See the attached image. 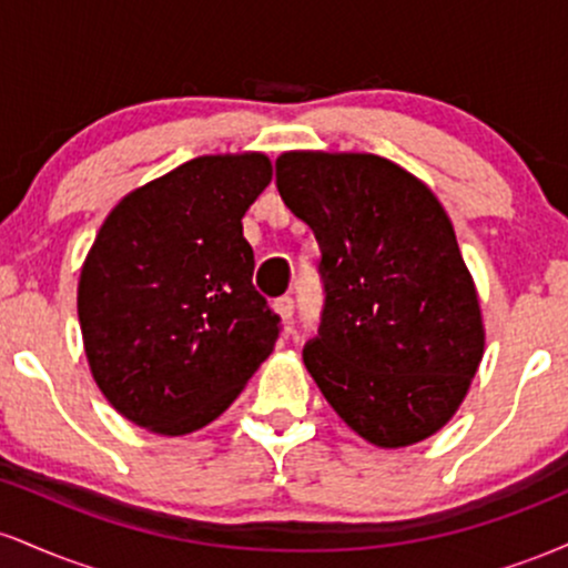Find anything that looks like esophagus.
<instances>
[{
  "instance_id": "obj_1",
  "label": "esophagus",
  "mask_w": 568,
  "mask_h": 568,
  "mask_svg": "<svg viewBox=\"0 0 568 568\" xmlns=\"http://www.w3.org/2000/svg\"><path fill=\"white\" fill-rule=\"evenodd\" d=\"M275 312L280 317H283V321H291L293 317V310H296V304H293V298L291 296H280V298H275Z\"/></svg>"
}]
</instances>
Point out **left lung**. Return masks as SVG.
Wrapping results in <instances>:
<instances>
[{"label": "left lung", "instance_id": "left-lung-1", "mask_svg": "<svg viewBox=\"0 0 568 568\" xmlns=\"http://www.w3.org/2000/svg\"><path fill=\"white\" fill-rule=\"evenodd\" d=\"M275 171L323 256L306 371L374 446L429 438L462 406L486 344L452 219L427 184L376 154L285 152Z\"/></svg>", "mask_w": 568, "mask_h": 568}]
</instances>
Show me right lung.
Here are the masks:
<instances>
[{
    "instance_id": "1",
    "label": "right lung",
    "mask_w": 568,
    "mask_h": 568,
    "mask_svg": "<svg viewBox=\"0 0 568 568\" xmlns=\"http://www.w3.org/2000/svg\"><path fill=\"white\" fill-rule=\"evenodd\" d=\"M270 181L262 152L205 154L125 194L98 230L77 288L84 355L133 425H211L275 349L280 317L243 237Z\"/></svg>"
}]
</instances>
